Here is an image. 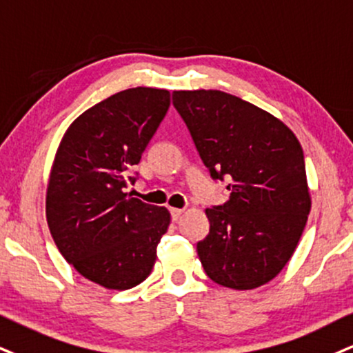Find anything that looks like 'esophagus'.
<instances>
[{
  "mask_svg": "<svg viewBox=\"0 0 353 353\" xmlns=\"http://www.w3.org/2000/svg\"><path fill=\"white\" fill-rule=\"evenodd\" d=\"M170 214H172L173 221L180 219V216L183 214V210H178V208H170Z\"/></svg>",
  "mask_w": 353,
  "mask_h": 353,
  "instance_id": "obj_1",
  "label": "esophagus"
}]
</instances>
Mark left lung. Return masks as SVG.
Returning a JSON list of instances; mask_svg holds the SVG:
<instances>
[{
    "instance_id": "1",
    "label": "left lung",
    "mask_w": 353,
    "mask_h": 353,
    "mask_svg": "<svg viewBox=\"0 0 353 353\" xmlns=\"http://www.w3.org/2000/svg\"><path fill=\"white\" fill-rule=\"evenodd\" d=\"M172 98L211 176L230 180L229 201L206 210L210 234L196 245L204 272L228 288H259L288 263L311 211L301 143L275 116L224 91Z\"/></svg>"
}]
</instances>
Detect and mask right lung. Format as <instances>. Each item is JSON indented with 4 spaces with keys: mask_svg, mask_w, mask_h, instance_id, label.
Returning <instances> with one entry per match:
<instances>
[{
    "mask_svg": "<svg viewBox=\"0 0 353 353\" xmlns=\"http://www.w3.org/2000/svg\"><path fill=\"white\" fill-rule=\"evenodd\" d=\"M170 106V91L129 88L73 121L47 186L46 214L55 245L86 280L129 290L150 275L167 232V208L124 193ZM137 175V173H136Z\"/></svg>",
    "mask_w": 353,
    "mask_h": 353,
    "instance_id": "1",
    "label": "right lung"
}]
</instances>
